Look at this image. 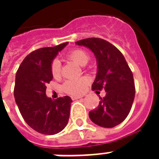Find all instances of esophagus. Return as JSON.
Returning <instances> with one entry per match:
<instances>
[{"label":"esophagus","instance_id":"obj_1","mask_svg":"<svg viewBox=\"0 0 159 159\" xmlns=\"http://www.w3.org/2000/svg\"><path fill=\"white\" fill-rule=\"evenodd\" d=\"M82 98V97H72V100H77V99H81Z\"/></svg>","mask_w":159,"mask_h":159}]
</instances>
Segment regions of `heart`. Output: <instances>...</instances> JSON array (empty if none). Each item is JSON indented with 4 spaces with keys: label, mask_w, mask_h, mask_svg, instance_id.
Listing matches in <instances>:
<instances>
[{
    "label": "heart",
    "mask_w": 159,
    "mask_h": 159,
    "mask_svg": "<svg viewBox=\"0 0 159 159\" xmlns=\"http://www.w3.org/2000/svg\"><path fill=\"white\" fill-rule=\"evenodd\" d=\"M67 57L81 66L87 64L89 60V56L87 53L82 49H75L70 52L67 54ZM51 73L54 78L59 77L61 75V62L57 59H54L51 63ZM89 82V79L87 77H77L68 79L64 82L62 88L67 94L78 96L83 93Z\"/></svg>",
    "instance_id": "heart-1"
}]
</instances>
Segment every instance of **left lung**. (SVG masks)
<instances>
[{
	"instance_id": "obj_1",
	"label": "left lung",
	"mask_w": 159,
	"mask_h": 159,
	"mask_svg": "<svg viewBox=\"0 0 159 159\" xmlns=\"http://www.w3.org/2000/svg\"><path fill=\"white\" fill-rule=\"evenodd\" d=\"M76 44L91 49L97 58V73L92 90L106 91L97 108L89 112L90 119L104 128L118 125L129 113L135 95L133 73L125 58L118 48L102 39H84Z\"/></svg>"
}]
</instances>
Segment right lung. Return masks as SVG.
<instances>
[{
    "instance_id": "1",
    "label": "right lung",
    "mask_w": 159,
    "mask_h": 159,
    "mask_svg": "<svg viewBox=\"0 0 159 159\" xmlns=\"http://www.w3.org/2000/svg\"><path fill=\"white\" fill-rule=\"evenodd\" d=\"M68 43L33 51L21 62L16 75L14 96L25 121L35 131L47 135L59 133L67 125L69 97L55 101L46 96V85L53 79L51 63Z\"/></svg>"
}]
</instances>
